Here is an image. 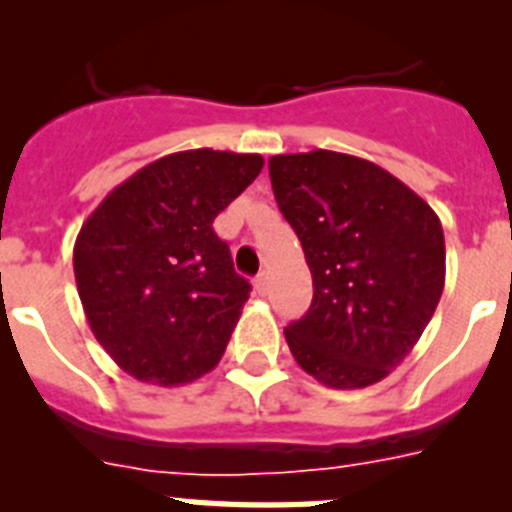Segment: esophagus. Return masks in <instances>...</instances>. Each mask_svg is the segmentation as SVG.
<instances>
[{"label":"esophagus","instance_id":"1","mask_svg":"<svg viewBox=\"0 0 512 512\" xmlns=\"http://www.w3.org/2000/svg\"><path fill=\"white\" fill-rule=\"evenodd\" d=\"M253 284H256V292H259V295H266V292H269V271H261L259 277L253 279Z\"/></svg>","mask_w":512,"mask_h":512}]
</instances>
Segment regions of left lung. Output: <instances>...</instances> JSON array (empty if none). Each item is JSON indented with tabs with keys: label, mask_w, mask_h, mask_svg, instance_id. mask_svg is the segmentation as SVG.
Returning a JSON list of instances; mask_svg holds the SVG:
<instances>
[{
	"label": "left lung",
	"mask_w": 512,
	"mask_h": 512,
	"mask_svg": "<svg viewBox=\"0 0 512 512\" xmlns=\"http://www.w3.org/2000/svg\"><path fill=\"white\" fill-rule=\"evenodd\" d=\"M269 176L312 274L310 310L284 328L289 351L325 387L377 384L441 300V220L397 176L348 153L271 156Z\"/></svg>",
	"instance_id": "8db88e82"
}]
</instances>
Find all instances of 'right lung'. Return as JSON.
Returning <instances> with one entry per match:
<instances>
[{
    "instance_id": "1",
    "label": "right lung",
    "mask_w": 512,
    "mask_h": 512,
    "mask_svg": "<svg viewBox=\"0 0 512 512\" xmlns=\"http://www.w3.org/2000/svg\"><path fill=\"white\" fill-rule=\"evenodd\" d=\"M261 169L259 153H169L112 189L81 225L76 289L122 372L176 387L223 359L251 284L235 274L212 220Z\"/></svg>"
}]
</instances>
